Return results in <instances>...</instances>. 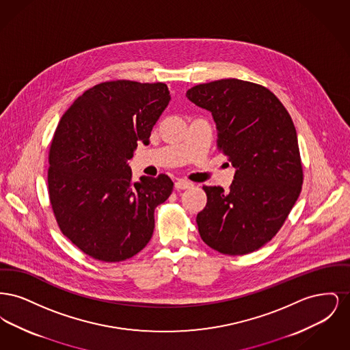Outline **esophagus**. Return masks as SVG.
<instances>
[{
  "label": "esophagus",
  "instance_id": "1",
  "mask_svg": "<svg viewBox=\"0 0 350 350\" xmlns=\"http://www.w3.org/2000/svg\"><path fill=\"white\" fill-rule=\"evenodd\" d=\"M174 186H176L177 190H185V189H190L193 186V183H189L186 180H177L176 183H174Z\"/></svg>",
  "mask_w": 350,
  "mask_h": 350
}]
</instances>
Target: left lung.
I'll return each instance as SVG.
<instances>
[{
    "label": "left lung",
    "mask_w": 350,
    "mask_h": 350,
    "mask_svg": "<svg viewBox=\"0 0 350 350\" xmlns=\"http://www.w3.org/2000/svg\"><path fill=\"white\" fill-rule=\"evenodd\" d=\"M186 97L211 113L217 147L234 167L230 191L203 186L207 204L197 215L200 237L223 254L258 250L282 227L301 190L291 117L269 89L236 79L196 85Z\"/></svg>",
    "instance_id": "1"
}]
</instances>
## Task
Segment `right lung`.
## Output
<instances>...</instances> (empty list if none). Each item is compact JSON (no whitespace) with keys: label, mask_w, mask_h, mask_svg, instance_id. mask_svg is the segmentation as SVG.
<instances>
[{"label":"right lung","mask_w":350,"mask_h":350,"mask_svg":"<svg viewBox=\"0 0 350 350\" xmlns=\"http://www.w3.org/2000/svg\"><path fill=\"white\" fill-rule=\"evenodd\" d=\"M165 83L127 80L86 90L62 117L49 157V191L62 232L88 256L119 262L143 250L154 207L173 190L167 174L133 183L129 160L167 109Z\"/></svg>","instance_id":"right-lung-1"}]
</instances>
